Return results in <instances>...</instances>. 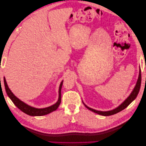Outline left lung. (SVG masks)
I'll use <instances>...</instances> for the list:
<instances>
[{
  "instance_id": "8db88e82",
  "label": "left lung",
  "mask_w": 146,
  "mask_h": 146,
  "mask_svg": "<svg viewBox=\"0 0 146 146\" xmlns=\"http://www.w3.org/2000/svg\"><path fill=\"white\" fill-rule=\"evenodd\" d=\"M141 69H139V76L138 78V80H137L136 85L134 87L133 91H131L130 94L124 101L121 104L119 105L117 107L115 108L113 110H109V111H99V110H94L93 108H91L89 107H88V106L86 105H85V104L84 103L83 101H82V102L84 104V105H85L88 110H91V111H92V112H94L95 113L100 114V115H102V116H105L113 115V114L120 112L123 109L127 108L128 106H129L132 102H133L136 99L137 96H138V94L139 93L140 87H141Z\"/></svg>"
}]
</instances>
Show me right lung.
Masks as SVG:
<instances>
[{"label": "right lung", "mask_w": 146, "mask_h": 146, "mask_svg": "<svg viewBox=\"0 0 146 146\" xmlns=\"http://www.w3.org/2000/svg\"><path fill=\"white\" fill-rule=\"evenodd\" d=\"M3 81H4V85H5V91L8 96L9 97V98L11 100V101L13 102L16 107L18 108L19 110H21L22 111L24 112V113L28 114V115L32 116H41L46 115V114H49L53 111H55V110L58 108L59 105L61 103V88H62L63 82V80L61 81L58 90V99L57 100L56 102L52 105L50 107L43 108H37L35 107H33L32 106L29 105L28 104H25L23 101L21 100L19 98H17V97L13 93L10 89L8 87L7 83L6 82V79L5 77H3Z\"/></svg>", "instance_id": "right-lung-1"}]
</instances>
